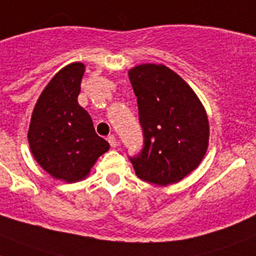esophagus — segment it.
I'll use <instances>...</instances> for the list:
<instances>
[{"mask_svg":"<svg viewBox=\"0 0 256 256\" xmlns=\"http://www.w3.org/2000/svg\"><path fill=\"white\" fill-rule=\"evenodd\" d=\"M108 142H109V144H110L112 148H116L118 146V142H117V139H116L114 135H109Z\"/></svg>","mask_w":256,"mask_h":256,"instance_id":"1","label":"esophagus"}]
</instances>
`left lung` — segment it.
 <instances>
[{
	"mask_svg": "<svg viewBox=\"0 0 256 256\" xmlns=\"http://www.w3.org/2000/svg\"><path fill=\"white\" fill-rule=\"evenodd\" d=\"M136 96L143 148L128 158L140 180L166 186L181 181L204 158L210 126L190 86L164 65L143 64L128 72Z\"/></svg>",
	"mask_w": 256,
	"mask_h": 256,
	"instance_id": "8db88e82",
	"label": "left lung"
}]
</instances>
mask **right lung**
<instances>
[{
  "mask_svg": "<svg viewBox=\"0 0 256 256\" xmlns=\"http://www.w3.org/2000/svg\"><path fill=\"white\" fill-rule=\"evenodd\" d=\"M84 65L74 62L60 70L35 105L28 130L34 158L52 177L76 182L90 173L109 143L95 132L78 104Z\"/></svg>",
  "mask_w": 256,
  "mask_h": 256,
  "instance_id": "add662e5",
  "label": "right lung"
}]
</instances>
